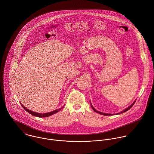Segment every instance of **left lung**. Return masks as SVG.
<instances>
[{
    "instance_id": "1",
    "label": "left lung",
    "mask_w": 154,
    "mask_h": 154,
    "mask_svg": "<svg viewBox=\"0 0 154 154\" xmlns=\"http://www.w3.org/2000/svg\"><path fill=\"white\" fill-rule=\"evenodd\" d=\"M135 101L134 102V103L130 106H129L128 108H127L126 109H124V111H122V112H119V113H117V114H122L123 112H126L127 111H128L129 109H130L132 107V106L134 105V103H135ZM91 107H92V109L95 112H97V113H98V114H101V115H103V116H111L112 114H105V113H103V112H99V111H97L96 109H94V108L92 106V105H91ZM112 115H114V114H112Z\"/></svg>"
}]
</instances>
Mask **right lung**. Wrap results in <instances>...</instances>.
<instances>
[{
	"label": "right lung",
	"mask_w": 154,
	"mask_h": 154,
	"mask_svg": "<svg viewBox=\"0 0 154 154\" xmlns=\"http://www.w3.org/2000/svg\"><path fill=\"white\" fill-rule=\"evenodd\" d=\"M20 105H22V108H23L24 109H25L26 112H29L30 114H31L32 116H35V117H40V118H41V117H49V116H52V115H53V114L57 113V112L60 111L63 108V107H62L61 108H59V109H56V110L53 111H51V112H50L45 113V114H41V113H37V112H35L31 111L28 109L27 108H26L23 105H22V103H20Z\"/></svg>",
	"instance_id": "obj_1"
}]
</instances>
